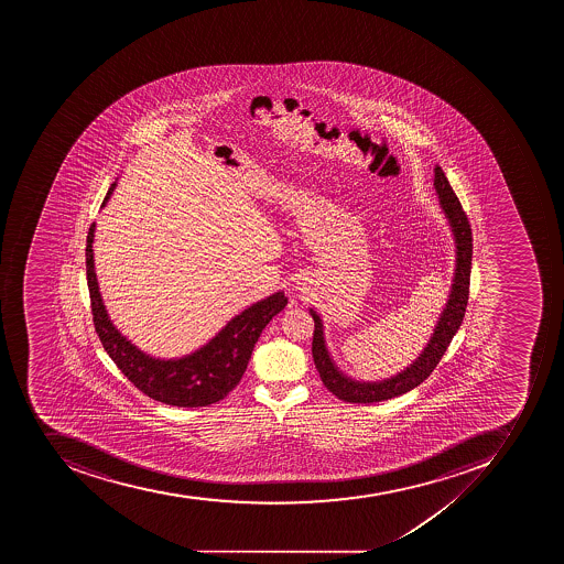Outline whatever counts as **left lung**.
Instances as JSON below:
<instances>
[{
	"mask_svg": "<svg viewBox=\"0 0 564 564\" xmlns=\"http://www.w3.org/2000/svg\"><path fill=\"white\" fill-rule=\"evenodd\" d=\"M435 191L440 194L441 206L448 217L449 226L457 243V268L453 279L452 294H449L446 308L441 315L440 323L435 326L431 341L426 344L422 355L417 356L411 367L405 368L395 378L381 382H356L346 378L335 367L329 358L328 349L324 346L323 323L319 315L311 311L314 317V340H312V356L315 368L319 372L324 387L332 391L337 399L349 404H373L381 400H390L393 397L404 395L425 381L434 368L440 364L444 352L448 349L449 341L460 328L464 315H466L467 300H469L470 261H473V232H470L469 218L462 208L457 194L453 192L448 177L444 176L443 169L435 167Z\"/></svg>",
	"mask_w": 564,
	"mask_h": 564,
	"instance_id": "obj_1",
	"label": "left lung"
}]
</instances>
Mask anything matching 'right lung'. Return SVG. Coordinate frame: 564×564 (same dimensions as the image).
I'll return each instance as SVG.
<instances>
[{"instance_id": "1", "label": "right lung", "mask_w": 564, "mask_h": 564, "mask_svg": "<svg viewBox=\"0 0 564 564\" xmlns=\"http://www.w3.org/2000/svg\"><path fill=\"white\" fill-rule=\"evenodd\" d=\"M115 186L116 183H112L102 206L111 197ZM94 232L95 224H91L86 238V279L95 332L124 378L150 399L176 408H205L227 397L243 378L262 329L288 305L284 293L271 294L267 300L249 306L229 321L226 328L205 347L185 358H151L121 337L109 321L94 270Z\"/></svg>"}]
</instances>
